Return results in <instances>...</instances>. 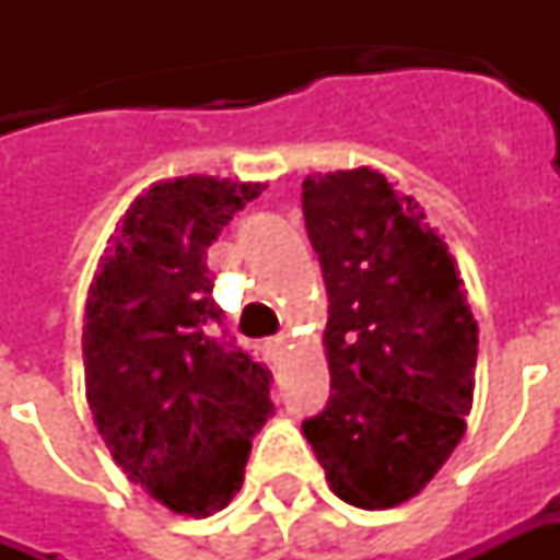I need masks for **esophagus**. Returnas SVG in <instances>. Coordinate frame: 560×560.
<instances>
[{
	"label": "esophagus",
	"instance_id": "esophagus-1",
	"mask_svg": "<svg viewBox=\"0 0 560 560\" xmlns=\"http://www.w3.org/2000/svg\"><path fill=\"white\" fill-rule=\"evenodd\" d=\"M288 345H291V336H288V332H279V336H272V339H269V351L281 353Z\"/></svg>",
	"mask_w": 560,
	"mask_h": 560
}]
</instances>
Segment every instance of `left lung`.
<instances>
[{
    "label": "left lung",
    "instance_id": "1",
    "mask_svg": "<svg viewBox=\"0 0 560 560\" xmlns=\"http://www.w3.org/2000/svg\"><path fill=\"white\" fill-rule=\"evenodd\" d=\"M303 215L329 296V401L303 432L341 501L387 510L465 434L477 320L446 243L384 173L308 176Z\"/></svg>",
    "mask_w": 560,
    "mask_h": 560
}]
</instances>
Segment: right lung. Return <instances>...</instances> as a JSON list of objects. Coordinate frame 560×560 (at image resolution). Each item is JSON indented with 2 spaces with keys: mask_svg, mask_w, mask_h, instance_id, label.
Returning <instances> with one entry per match:
<instances>
[{
  "mask_svg": "<svg viewBox=\"0 0 560 560\" xmlns=\"http://www.w3.org/2000/svg\"><path fill=\"white\" fill-rule=\"evenodd\" d=\"M257 183L179 176L128 207L86 300V401L128 480L173 513L240 492L272 375L221 327L207 248Z\"/></svg>",
  "mask_w": 560,
  "mask_h": 560,
  "instance_id": "add662e5",
  "label": "right lung"
}]
</instances>
